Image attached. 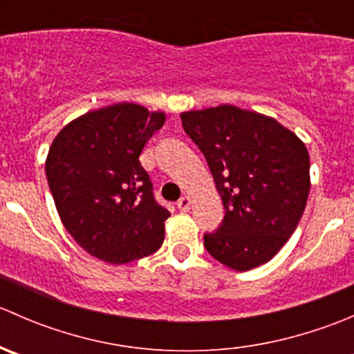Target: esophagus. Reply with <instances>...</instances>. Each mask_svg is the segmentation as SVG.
I'll list each match as a JSON object with an SVG mask.
<instances>
[{
	"mask_svg": "<svg viewBox=\"0 0 354 354\" xmlns=\"http://www.w3.org/2000/svg\"><path fill=\"white\" fill-rule=\"evenodd\" d=\"M176 205L181 212H188V210H190V205H192V200H190V197H181L180 200H178Z\"/></svg>",
	"mask_w": 354,
	"mask_h": 354,
	"instance_id": "obj_1",
	"label": "esophagus"
}]
</instances>
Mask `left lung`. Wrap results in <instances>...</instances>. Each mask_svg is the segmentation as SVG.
Wrapping results in <instances>:
<instances>
[{
  "label": "left lung",
  "mask_w": 354,
  "mask_h": 354,
  "mask_svg": "<svg viewBox=\"0 0 354 354\" xmlns=\"http://www.w3.org/2000/svg\"><path fill=\"white\" fill-rule=\"evenodd\" d=\"M205 156L226 214L207 252L243 272L269 262L295 233L310 192L305 144L274 118L223 104L181 113Z\"/></svg>",
  "instance_id": "1"
}]
</instances>
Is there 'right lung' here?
<instances>
[{
	"instance_id": "1",
	"label": "right lung",
	"mask_w": 354,
	"mask_h": 354,
	"mask_svg": "<svg viewBox=\"0 0 354 354\" xmlns=\"http://www.w3.org/2000/svg\"><path fill=\"white\" fill-rule=\"evenodd\" d=\"M166 114L120 102L82 114L53 140L46 176L63 226L82 248L114 266L157 252L164 221L140 157Z\"/></svg>"
}]
</instances>
